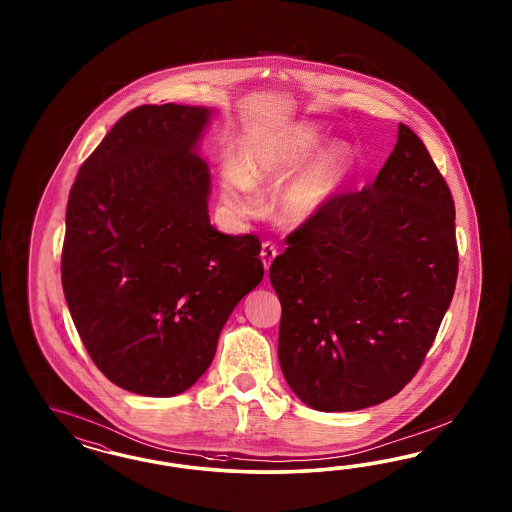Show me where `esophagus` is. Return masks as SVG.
<instances>
[{
	"mask_svg": "<svg viewBox=\"0 0 512 512\" xmlns=\"http://www.w3.org/2000/svg\"><path fill=\"white\" fill-rule=\"evenodd\" d=\"M276 255H278L276 246L272 242H264L263 248H261V261H263L264 270L270 268V264L276 259Z\"/></svg>",
	"mask_w": 512,
	"mask_h": 512,
	"instance_id": "1",
	"label": "esophagus"
}]
</instances>
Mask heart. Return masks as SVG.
<instances>
[{
    "mask_svg": "<svg viewBox=\"0 0 512 512\" xmlns=\"http://www.w3.org/2000/svg\"><path fill=\"white\" fill-rule=\"evenodd\" d=\"M321 140L323 131L311 122L279 125L249 139L238 167L227 165L221 171L223 201L236 216H255L261 193L281 181L274 201L281 223L306 225L325 210L353 167L349 144L334 140L318 151Z\"/></svg>",
    "mask_w": 512,
    "mask_h": 512,
    "instance_id": "heart-1",
    "label": "heart"
}]
</instances>
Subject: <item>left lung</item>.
Segmentation results:
<instances>
[{
	"label": "left lung",
	"instance_id": "1",
	"mask_svg": "<svg viewBox=\"0 0 512 512\" xmlns=\"http://www.w3.org/2000/svg\"><path fill=\"white\" fill-rule=\"evenodd\" d=\"M454 217L424 142L400 124L373 184L287 236L270 266L279 366L308 407H372L419 372L456 287Z\"/></svg>",
	"mask_w": 512,
	"mask_h": 512
}]
</instances>
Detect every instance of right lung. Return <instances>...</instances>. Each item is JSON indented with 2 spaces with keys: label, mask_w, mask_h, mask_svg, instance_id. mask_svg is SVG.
Instances as JSON below:
<instances>
[{
  "label": "right lung",
  "mask_w": 512,
  "mask_h": 512,
  "mask_svg": "<svg viewBox=\"0 0 512 512\" xmlns=\"http://www.w3.org/2000/svg\"><path fill=\"white\" fill-rule=\"evenodd\" d=\"M212 110H129L82 163L65 212L62 285L95 366L167 398L195 385L236 304L264 276L253 234L210 223L199 155Z\"/></svg>",
  "instance_id": "1"
}]
</instances>
